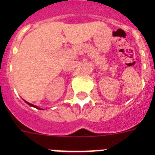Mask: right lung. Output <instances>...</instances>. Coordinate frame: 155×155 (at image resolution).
I'll use <instances>...</instances> for the list:
<instances>
[{
  "label": "right lung",
  "mask_w": 155,
  "mask_h": 155,
  "mask_svg": "<svg viewBox=\"0 0 155 155\" xmlns=\"http://www.w3.org/2000/svg\"><path fill=\"white\" fill-rule=\"evenodd\" d=\"M25 102H26L27 104H28V105H29L30 106H32V107H35V108H36V109H39V108H38V107H36V106H35V105H32V104H31V103H29V102H26V101H25Z\"/></svg>",
  "instance_id": "add662e5"
}]
</instances>
